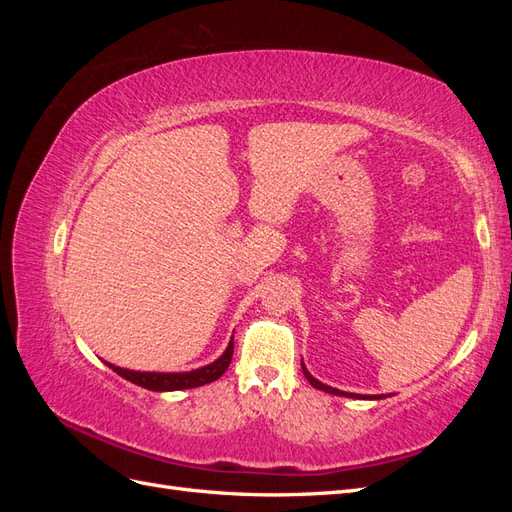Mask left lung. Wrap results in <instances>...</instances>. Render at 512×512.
Returning <instances> with one entry per match:
<instances>
[{
    "instance_id": "1",
    "label": "left lung",
    "mask_w": 512,
    "mask_h": 512,
    "mask_svg": "<svg viewBox=\"0 0 512 512\" xmlns=\"http://www.w3.org/2000/svg\"><path fill=\"white\" fill-rule=\"evenodd\" d=\"M303 374H305V378H307V382L314 386V389H318V391H327V393H333V395H346V393H342V391H337V389H331V386H327V384H322V382H318L312 374H309V371L305 369V365H303Z\"/></svg>"
}]
</instances>
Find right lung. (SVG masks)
I'll use <instances>...</instances> for the list:
<instances>
[{"instance_id":"add662e5","label":"right lung","mask_w":512,"mask_h":512,"mask_svg":"<svg viewBox=\"0 0 512 512\" xmlns=\"http://www.w3.org/2000/svg\"><path fill=\"white\" fill-rule=\"evenodd\" d=\"M232 348L235 344H228L226 352L220 356L218 361L207 365V367H200L194 371H185V374H149V371H130V369H121L115 367L111 363H106L113 371L121 378H126L138 386H143V389L149 391H181V389H196V386H203L209 382L218 380L224 371L228 369L230 361H232Z\"/></svg>"}]
</instances>
